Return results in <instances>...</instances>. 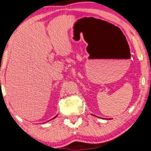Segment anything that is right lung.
I'll use <instances>...</instances> for the list:
<instances>
[{
  "label": "right lung",
  "mask_w": 151,
  "mask_h": 151,
  "mask_svg": "<svg viewBox=\"0 0 151 151\" xmlns=\"http://www.w3.org/2000/svg\"><path fill=\"white\" fill-rule=\"evenodd\" d=\"M57 116H58V115H56V116H55V117H54L53 118H52V119H55V117H57Z\"/></svg>",
  "instance_id": "obj_1"
}]
</instances>
